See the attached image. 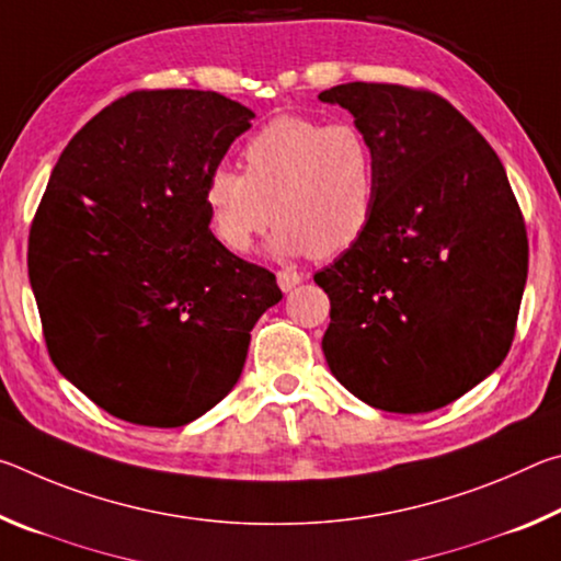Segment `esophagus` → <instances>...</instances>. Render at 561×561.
I'll list each match as a JSON object with an SVG mask.
<instances>
[{
    "label": "esophagus",
    "mask_w": 561,
    "mask_h": 561,
    "mask_svg": "<svg viewBox=\"0 0 561 561\" xmlns=\"http://www.w3.org/2000/svg\"><path fill=\"white\" fill-rule=\"evenodd\" d=\"M301 279H304V277H301V274H299L297 270H279V272H277V284H279L282 291H291Z\"/></svg>",
    "instance_id": "obj_1"
}]
</instances>
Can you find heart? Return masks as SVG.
Instances as JSON below:
<instances>
[{
	"label": "heart",
	"mask_w": 561,
	"mask_h": 561,
	"mask_svg": "<svg viewBox=\"0 0 561 561\" xmlns=\"http://www.w3.org/2000/svg\"><path fill=\"white\" fill-rule=\"evenodd\" d=\"M242 160L244 173L217 165L203 187L207 222L227 250H250L274 217V254L327 260L351 250L374 220L378 158L354 121L279 116L247 140Z\"/></svg>",
	"instance_id": "1"
}]
</instances>
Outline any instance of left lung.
<instances>
[{"label": "left lung", "mask_w": 561, "mask_h": 561, "mask_svg": "<svg viewBox=\"0 0 561 561\" xmlns=\"http://www.w3.org/2000/svg\"><path fill=\"white\" fill-rule=\"evenodd\" d=\"M354 116L378 158L364 237L314 274L336 381L388 413H428L495 371L515 339L527 230L495 150L431 91L341 83L319 93Z\"/></svg>", "instance_id": "obj_1"}]
</instances>
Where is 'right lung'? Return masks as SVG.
<instances>
[{
    "instance_id": "right-lung-1",
    "label": "right lung",
    "mask_w": 561,
    "mask_h": 561,
    "mask_svg": "<svg viewBox=\"0 0 561 561\" xmlns=\"http://www.w3.org/2000/svg\"><path fill=\"white\" fill-rule=\"evenodd\" d=\"M254 113L215 91H136L64 148L30 232V282L64 378L121 421L180 428L242 374L274 274L217 240L203 203Z\"/></svg>"
}]
</instances>
